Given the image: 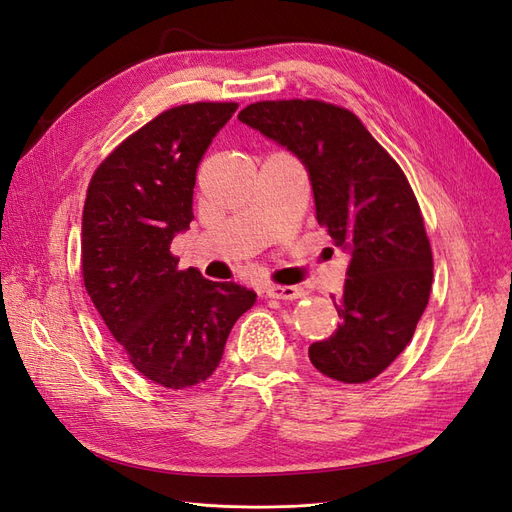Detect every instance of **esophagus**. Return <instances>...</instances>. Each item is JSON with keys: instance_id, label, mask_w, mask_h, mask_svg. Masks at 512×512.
Returning a JSON list of instances; mask_svg holds the SVG:
<instances>
[{"instance_id": "esophagus-1", "label": "esophagus", "mask_w": 512, "mask_h": 512, "mask_svg": "<svg viewBox=\"0 0 512 512\" xmlns=\"http://www.w3.org/2000/svg\"><path fill=\"white\" fill-rule=\"evenodd\" d=\"M266 295L276 300H300L304 298L306 291L302 287H293V285H268Z\"/></svg>"}]
</instances>
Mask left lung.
I'll use <instances>...</instances> for the list:
<instances>
[{
  "label": "left lung",
  "instance_id": "left-lung-1",
  "mask_svg": "<svg viewBox=\"0 0 512 512\" xmlns=\"http://www.w3.org/2000/svg\"><path fill=\"white\" fill-rule=\"evenodd\" d=\"M238 119L298 155L315 193L317 221L351 253L340 323L308 357L340 383H366L391 366L430 300L434 259L406 174L357 114L321 100H266Z\"/></svg>",
  "mask_w": 512,
  "mask_h": 512
}]
</instances>
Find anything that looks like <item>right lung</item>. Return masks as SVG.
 I'll return each mask as SVG.
<instances>
[{"instance_id":"1","label":"right lung","mask_w":512,"mask_h":512,"mask_svg":"<svg viewBox=\"0 0 512 512\" xmlns=\"http://www.w3.org/2000/svg\"><path fill=\"white\" fill-rule=\"evenodd\" d=\"M236 102L163 110L97 166L82 210V283L129 364L166 389L217 370L257 295L178 270L170 244L193 221L197 166Z\"/></svg>"}]
</instances>
